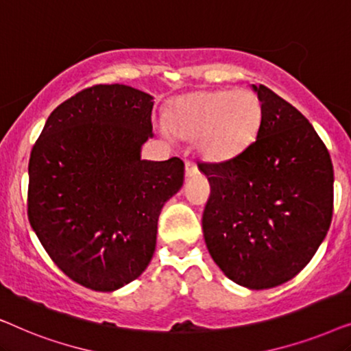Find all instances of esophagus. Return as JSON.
<instances>
[{"instance_id": "34e87169", "label": "esophagus", "mask_w": 351, "mask_h": 351, "mask_svg": "<svg viewBox=\"0 0 351 351\" xmlns=\"http://www.w3.org/2000/svg\"><path fill=\"white\" fill-rule=\"evenodd\" d=\"M198 174H199L198 166H196L193 161H186L185 162V176H186V179H191V177H195V176H198Z\"/></svg>"}]
</instances>
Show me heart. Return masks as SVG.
Returning a JSON list of instances; mask_svg holds the SVG:
<instances>
[{
    "mask_svg": "<svg viewBox=\"0 0 351 351\" xmlns=\"http://www.w3.org/2000/svg\"><path fill=\"white\" fill-rule=\"evenodd\" d=\"M263 110L252 90H196L172 104L167 128L185 141L198 138L209 160H228L257 137Z\"/></svg>",
    "mask_w": 351,
    "mask_h": 351,
    "instance_id": "heart-1",
    "label": "heart"
}]
</instances>
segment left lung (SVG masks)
Instances as JSON below:
<instances>
[{"label":"left lung","mask_w":351,"mask_h":351,"mask_svg":"<svg viewBox=\"0 0 351 351\" xmlns=\"http://www.w3.org/2000/svg\"><path fill=\"white\" fill-rule=\"evenodd\" d=\"M263 117L251 145L227 161L201 165L210 184L203 213L208 251L225 276L249 289L289 281L328 234L334 169L308 119L262 84Z\"/></svg>","instance_id":"obj_1"}]
</instances>
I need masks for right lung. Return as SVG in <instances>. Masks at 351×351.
<instances>
[{"label":"right lung","mask_w":351,"mask_h":351,"mask_svg":"<svg viewBox=\"0 0 351 351\" xmlns=\"http://www.w3.org/2000/svg\"><path fill=\"white\" fill-rule=\"evenodd\" d=\"M153 97L124 84L81 90L49 114L28 162V220L57 267L112 292L145 271L184 161L142 160Z\"/></svg>","instance_id":"obj_1"}]
</instances>
